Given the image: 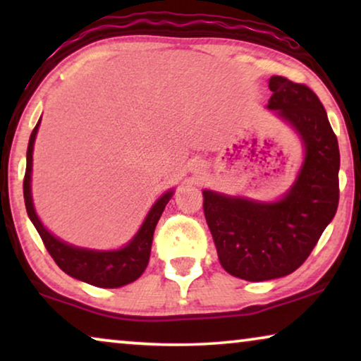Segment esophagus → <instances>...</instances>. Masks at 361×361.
Masks as SVG:
<instances>
[{"instance_id": "34e87169", "label": "esophagus", "mask_w": 361, "mask_h": 361, "mask_svg": "<svg viewBox=\"0 0 361 361\" xmlns=\"http://www.w3.org/2000/svg\"><path fill=\"white\" fill-rule=\"evenodd\" d=\"M192 172H194L195 176L204 174V172H205V164H204V161H195V164L192 166Z\"/></svg>"}]
</instances>
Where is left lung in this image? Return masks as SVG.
I'll return each instance as SVG.
<instances>
[{"label": "left lung", "instance_id": "8db88e82", "mask_svg": "<svg viewBox=\"0 0 361 361\" xmlns=\"http://www.w3.org/2000/svg\"><path fill=\"white\" fill-rule=\"evenodd\" d=\"M268 108L299 133L304 164L273 204L204 190V214L226 273L268 281L294 273L317 245L338 207L337 136L319 97L304 83L273 75Z\"/></svg>", "mask_w": 361, "mask_h": 361}]
</instances>
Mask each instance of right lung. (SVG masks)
Wrapping results in <instances>:
<instances>
[{
  "label": "right lung",
  "instance_id": "add662e5",
  "mask_svg": "<svg viewBox=\"0 0 361 361\" xmlns=\"http://www.w3.org/2000/svg\"><path fill=\"white\" fill-rule=\"evenodd\" d=\"M37 121L36 128L31 133L27 145V164L26 174H24L23 190H24V204L31 221L36 226L37 233L41 235L49 255L56 261L59 268L63 273H67L72 278L80 279L83 283H88L97 288H121V286L130 284L136 281L140 276L145 273L147 263H149L152 235L154 228L159 221L162 212L167 202L171 200L172 190H167L164 195L156 200L152 205L149 214L142 221L141 228L135 235L130 243L125 248L115 251H97L87 248H77V246L67 245L66 241H61L56 236L49 233L46 226L41 224L39 216L34 210L32 195H31V171H32V149L34 141L39 130Z\"/></svg>",
  "mask_w": 361,
  "mask_h": 361
}]
</instances>
